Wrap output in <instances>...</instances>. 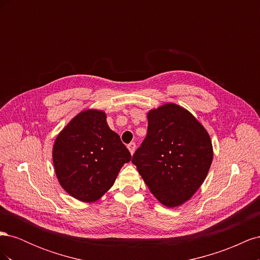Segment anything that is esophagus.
<instances>
[{
  "instance_id": "34e87169",
  "label": "esophagus",
  "mask_w": 260,
  "mask_h": 260,
  "mask_svg": "<svg viewBox=\"0 0 260 260\" xmlns=\"http://www.w3.org/2000/svg\"><path fill=\"white\" fill-rule=\"evenodd\" d=\"M128 149L130 151L131 155L135 154V151H136V143H135V142H131L130 144H128Z\"/></svg>"
}]
</instances>
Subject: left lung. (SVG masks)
Wrapping results in <instances>:
<instances>
[{
    "instance_id": "1",
    "label": "left lung",
    "mask_w": 260,
    "mask_h": 260,
    "mask_svg": "<svg viewBox=\"0 0 260 260\" xmlns=\"http://www.w3.org/2000/svg\"><path fill=\"white\" fill-rule=\"evenodd\" d=\"M147 121L146 138L132 162L164 206L183 205L207 177L214 157L210 137L187 109L175 103L151 109Z\"/></svg>"
}]
</instances>
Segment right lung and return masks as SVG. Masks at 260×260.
<instances>
[{"mask_svg":"<svg viewBox=\"0 0 260 260\" xmlns=\"http://www.w3.org/2000/svg\"><path fill=\"white\" fill-rule=\"evenodd\" d=\"M52 157L60 186L76 200L93 203L113 186L131 154L108 127L105 112L85 109L58 133Z\"/></svg>","mask_w":260,"mask_h":260,"instance_id":"obj_1","label":"right lung"}]
</instances>
